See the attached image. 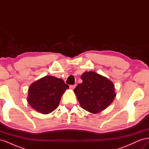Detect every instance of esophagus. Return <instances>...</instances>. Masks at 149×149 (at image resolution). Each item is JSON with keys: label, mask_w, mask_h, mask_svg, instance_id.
<instances>
[{"label": "esophagus", "mask_w": 149, "mask_h": 149, "mask_svg": "<svg viewBox=\"0 0 149 149\" xmlns=\"http://www.w3.org/2000/svg\"><path fill=\"white\" fill-rule=\"evenodd\" d=\"M75 87H76V85H71V86H70V88L71 89H72V90H73L75 88Z\"/></svg>", "instance_id": "esophagus-1"}]
</instances>
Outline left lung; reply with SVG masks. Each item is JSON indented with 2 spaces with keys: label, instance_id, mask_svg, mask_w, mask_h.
Masks as SVG:
<instances>
[{
  "label": "left lung",
  "instance_id": "8db88e82",
  "mask_svg": "<svg viewBox=\"0 0 149 149\" xmlns=\"http://www.w3.org/2000/svg\"><path fill=\"white\" fill-rule=\"evenodd\" d=\"M81 79L83 83L78 84L74 93L83 109L97 114L113 102L116 94L110 79L94 71L84 72Z\"/></svg>",
  "mask_w": 149,
  "mask_h": 149
}]
</instances>
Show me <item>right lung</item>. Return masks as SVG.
Listing matches in <instances>:
<instances>
[{
    "instance_id": "add662e5",
    "label": "right lung",
    "mask_w": 149,
    "mask_h": 149,
    "mask_svg": "<svg viewBox=\"0 0 149 149\" xmlns=\"http://www.w3.org/2000/svg\"><path fill=\"white\" fill-rule=\"evenodd\" d=\"M68 88L62 79L45 76L30 86L26 100L32 109L48 114L58 107L62 95Z\"/></svg>"
}]
</instances>
